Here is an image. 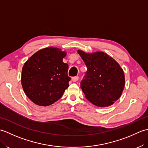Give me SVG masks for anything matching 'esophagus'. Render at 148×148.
I'll use <instances>...</instances> for the list:
<instances>
[{"label": "esophagus", "instance_id": "34e87169", "mask_svg": "<svg viewBox=\"0 0 148 148\" xmlns=\"http://www.w3.org/2000/svg\"><path fill=\"white\" fill-rule=\"evenodd\" d=\"M78 79H79V77L78 76H75V77H72V81H73V82H76Z\"/></svg>", "mask_w": 148, "mask_h": 148}]
</instances>
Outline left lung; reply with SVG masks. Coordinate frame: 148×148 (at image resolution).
<instances>
[{"instance_id":"8db88e82","label":"left lung","mask_w":148,"mask_h":148,"mask_svg":"<svg viewBox=\"0 0 148 148\" xmlns=\"http://www.w3.org/2000/svg\"><path fill=\"white\" fill-rule=\"evenodd\" d=\"M77 52L87 67L81 81L86 98L99 107L113 104L121 97L125 86V75L120 65L103 52Z\"/></svg>"}]
</instances>
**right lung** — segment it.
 I'll return each instance as SVG.
<instances>
[{"label":"right lung","mask_w":148,"mask_h":148,"mask_svg":"<svg viewBox=\"0 0 148 148\" xmlns=\"http://www.w3.org/2000/svg\"><path fill=\"white\" fill-rule=\"evenodd\" d=\"M65 51L56 48H46L36 52L25 63L21 84L30 100L40 106L57 101L69 87V65L63 62Z\"/></svg>","instance_id":"obj_1"}]
</instances>
